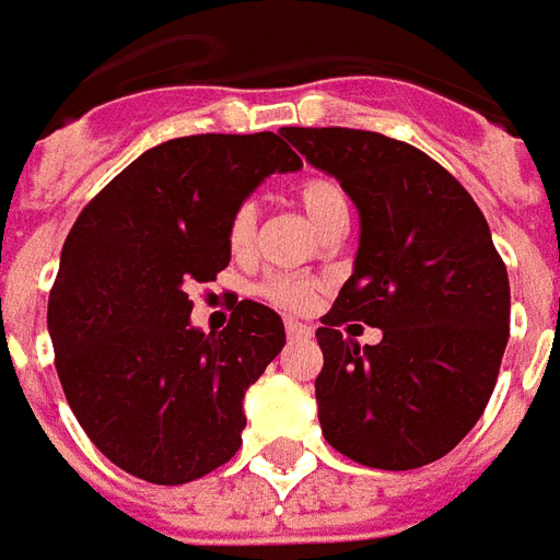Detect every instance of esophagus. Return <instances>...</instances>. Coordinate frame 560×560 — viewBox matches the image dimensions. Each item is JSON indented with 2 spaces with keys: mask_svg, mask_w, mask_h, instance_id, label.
<instances>
[{
  "mask_svg": "<svg viewBox=\"0 0 560 560\" xmlns=\"http://www.w3.org/2000/svg\"><path fill=\"white\" fill-rule=\"evenodd\" d=\"M284 329H288V339H312V332H315V329L305 327V324H300V320H288Z\"/></svg>",
  "mask_w": 560,
  "mask_h": 560,
  "instance_id": "1",
  "label": "esophagus"
}]
</instances>
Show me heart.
Wrapping results in <instances>:
<instances>
[{"mask_svg": "<svg viewBox=\"0 0 560 560\" xmlns=\"http://www.w3.org/2000/svg\"><path fill=\"white\" fill-rule=\"evenodd\" d=\"M296 200L305 209V215L315 221L317 228L324 231L336 221L348 219V195L336 179L329 176H308L296 188ZM257 233V207L252 200H245L233 209L231 224H228V245L233 255H248L255 245ZM257 293L276 308L284 312H305L312 308L317 300V284L303 276H269L257 284Z\"/></svg>", "mask_w": 560, "mask_h": 560, "instance_id": "heart-1", "label": "heart"}]
</instances>
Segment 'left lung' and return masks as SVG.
I'll list each match as a JSON object with an SVG mask.
<instances>
[{
  "instance_id": "8db88e82",
  "label": "left lung",
  "mask_w": 560,
  "mask_h": 560,
  "mask_svg": "<svg viewBox=\"0 0 560 560\" xmlns=\"http://www.w3.org/2000/svg\"><path fill=\"white\" fill-rule=\"evenodd\" d=\"M336 176L360 212L353 276L317 327V417L341 456L411 470L446 456L492 396L510 281L492 233L456 176L411 143L357 128H281ZM363 319L385 339L338 332Z\"/></svg>"
}]
</instances>
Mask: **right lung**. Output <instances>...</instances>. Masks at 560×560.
Returning <instances> with one entry per match:
<instances>
[{
    "label": "right lung",
    "mask_w": 560,
    "mask_h": 560,
    "mask_svg": "<svg viewBox=\"0 0 560 560\" xmlns=\"http://www.w3.org/2000/svg\"><path fill=\"white\" fill-rule=\"evenodd\" d=\"M303 161L281 135H195L147 149L83 207L47 327L71 411L116 468L179 486L243 444L245 389L284 348L255 300L221 332L191 327V284L231 264L233 209Z\"/></svg>",
    "instance_id": "add662e5"
}]
</instances>
